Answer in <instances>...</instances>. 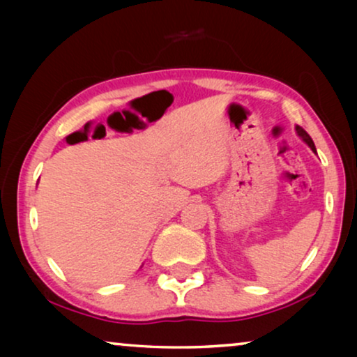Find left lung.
Returning <instances> with one entry per match:
<instances>
[{
	"label": "left lung",
	"mask_w": 357,
	"mask_h": 357,
	"mask_svg": "<svg viewBox=\"0 0 357 357\" xmlns=\"http://www.w3.org/2000/svg\"><path fill=\"white\" fill-rule=\"evenodd\" d=\"M296 130H297V135H299L301 138L304 139L305 143L310 146V149L314 151V153H317V149H315V144H314V141H312V138H310V136H309V133H307V131H305L304 128H302V126H296Z\"/></svg>",
	"instance_id": "left-lung-1"
}]
</instances>
